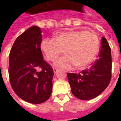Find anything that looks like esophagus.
<instances>
[{
    "label": "esophagus",
    "mask_w": 121,
    "mask_h": 121,
    "mask_svg": "<svg viewBox=\"0 0 121 121\" xmlns=\"http://www.w3.org/2000/svg\"><path fill=\"white\" fill-rule=\"evenodd\" d=\"M53 71H54V74L57 73V72L58 71V69L57 68H54L53 69Z\"/></svg>",
    "instance_id": "obj_1"
}]
</instances>
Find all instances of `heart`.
Returning a JSON list of instances; mask_svg holds the SVG:
<instances>
[{
	"mask_svg": "<svg viewBox=\"0 0 121 121\" xmlns=\"http://www.w3.org/2000/svg\"><path fill=\"white\" fill-rule=\"evenodd\" d=\"M41 49L49 61H54L64 52L66 55L56 61L55 65L62 69H80L90 65L96 57L99 48V39L96 34L85 30L61 33L55 39H45Z\"/></svg>",
	"mask_w": 121,
	"mask_h": 121,
	"instance_id": "1",
	"label": "heart"
}]
</instances>
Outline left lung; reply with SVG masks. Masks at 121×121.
I'll return each instance as SVG.
<instances>
[{
  "label": "left lung",
  "instance_id": "left-lung-1",
  "mask_svg": "<svg viewBox=\"0 0 121 121\" xmlns=\"http://www.w3.org/2000/svg\"><path fill=\"white\" fill-rule=\"evenodd\" d=\"M112 67L111 48L106 39L102 37L99 58L91 67L78 74L67 73L72 93L76 98L84 100L99 96L111 81Z\"/></svg>",
  "mask_w": 121,
  "mask_h": 121
}]
</instances>
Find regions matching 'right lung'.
I'll return each instance as SVG.
<instances>
[{"label":"right lung","instance_id":"obj_1","mask_svg":"<svg viewBox=\"0 0 121 121\" xmlns=\"http://www.w3.org/2000/svg\"><path fill=\"white\" fill-rule=\"evenodd\" d=\"M39 27L32 26L15 41L9 56V82L17 96L32 104L50 98L52 90V67L43 60Z\"/></svg>","mask_w":121,"mask_h":121}]
</instances>
